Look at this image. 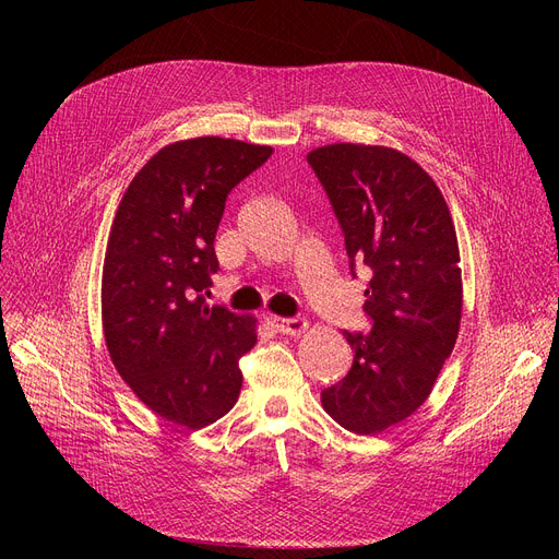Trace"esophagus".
<instances>
[{"mask_svg": "<svg viewBox=\"0 0 559 559\" xmlns=\"http://www.w3.org/2000/svg\"><path fill=\"white\" fill-rule=\"evenodd\" d=\"M267 324L283 335H299L308 326L304 319H285V317H267Z\"/></svg>", "mask_w": 559, "mask_h": 559, "instance_id": "obj_1", "label": "esophagus"}]
</instances>
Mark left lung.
<instances>
[{"label": "left lung", "mask_w": 559, "mask_h": 559, "mask_svg": "<svg viewBox=\"0 0 559 559\" xmlns=\"http://www.w3.org/2000/svg\"><path fill=\"white\" fill-rule=\"evenodd\" d=\"M308 163L340 222L350 274L369 276L371 331H344L354 365L321 403L346 430L373 435L415 413L455 346V226L430 176L390 146L340 142L310 152Z\"/></svg>", "instance_id": "left-lung-1"}]
</instances>
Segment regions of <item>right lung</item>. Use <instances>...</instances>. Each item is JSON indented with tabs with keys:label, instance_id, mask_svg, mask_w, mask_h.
<instances>
[{
	"label": "right lung",
	"instance_id": "add662e5",
	"mask_svg": "<svg viewBox=\"0 0 559 559\" xmlns=\"http://www.w3.org/2000/svg\"><path fill=\"white\" fill-rule=\"evenodd\" d=\"M228 138L167 144L129 183L117 209L102 278L110 360L135 396L167 421L203 428L242 388L240 358L253 319L209 306L219 262L215 235L226 197L272 156Z\"/></svg>",
	"mask_w": 559,
	"mask_h": 559
}]
</instances>
